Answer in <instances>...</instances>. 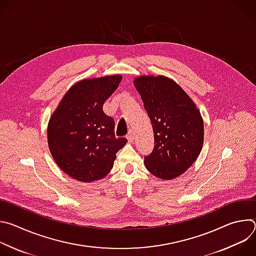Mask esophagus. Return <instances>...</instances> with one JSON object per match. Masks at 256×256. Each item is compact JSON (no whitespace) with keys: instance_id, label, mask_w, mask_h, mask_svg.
Instances as JSON below:
<instances>
[{"instance_id":"esophagus-1","label":"esophagus","mask_w":256,"mask_h":256,"mask_svg":"<svg viewBox=\"0 0 256 256\" xmlns=\"http://www.w3.org/2000/svg\"><path fill=\"white\" fill-rule=\"evenodd\" d=\"M126 138H128V142H134V134H132V132H128V136H126Z\"/></svg>"}]
</instances>
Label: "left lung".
Masks as SVG:
<instances>
[{"mask_svg": "<svg viewBox=\"0 0 256 256\" xmlns=\"http://www.w3.org/2000/svg\"><path fill=\"white\" fill-rule=\"evenodd\" d=\"M134 85L154 132L155 146L144 157V166L160 179H174L194 164L202 149L200 112L188 93L168 77L138 76Z\"/></svg>", "mask_w": 256, "mask_h": 256, "instance_id": "left-lung-1", "label": "left lung"}]
</instances>
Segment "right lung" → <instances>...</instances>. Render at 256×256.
<instances>
[{
	"mask_svg": "<svg viewBox=\"0 0 256 256\" xmlns=\"http://www.w3.org/2000/svg\"><path fill=\"white\" fill-rule=\"evenodd\" d=\"M122 79V75H112L79 81L66 91L52 114L48 148L70 177L87 184L102 179L126 144V138H116L114 120L102 109Z\"/></svg>",
	"mask_w": 256,
	"mask_h": 256,
	"instance_id": "obj_1",
	"label": "right lung"
}]
</instances>
